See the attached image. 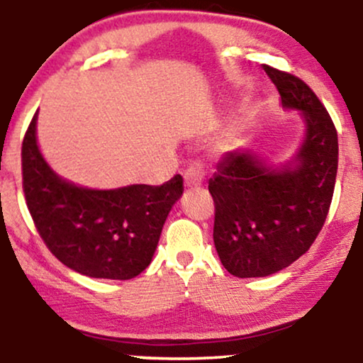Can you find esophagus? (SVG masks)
Returning <instances> with one entry per match:
<instances>
[{
    "label": "esophagus",
    "instance_id": "esophagus-1",
    "mask_svg": "<svg viewBox=\"0 0 363 363\" xmlns=\"http://www.w3.org/2000/svg\"><path fill=\"white\" fill-rule=\"evenodd\" d=\"M203 179H205V167H203V164H199V162H194V164H191L189 167L186 169L184 182L187 187L199 186L203 182Z\"/></svg>",
    "mask_w": 363,
    "mask_h": 363
}]
</instances>
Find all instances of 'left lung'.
<instances>
[{"instance_id": "1", "label": "left lung", "mask_w": 363, "mask_h": 363, "mask_svg": "<svg viewBox=\"0 0 363 363\" xmlns=\"http://www.w3.org/2000/svg\"><path fill=\"white\" fill-rule=\"evenodd\" d=\"M262 68L283 106L302 111L307 135L294 169H268L251 152H228L208 182L216 252L239 278L268 277L309 251L326 222L338 170V133L318 95L295 74Z\"/></svg>"}]
</instances>
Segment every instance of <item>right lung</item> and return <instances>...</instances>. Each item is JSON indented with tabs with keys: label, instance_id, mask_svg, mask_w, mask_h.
I'll list each match as a JSON object with an SVG mask.
<instances>
[{
	"label": "right lung",
	"instance_id": "right-lung-1",
	"mask_svg": "<svg viewBox=\"0 0 363 363\" xmlns=\"http://www.w3.org/2000/svg\"><path fill=\"white\" fill-rule=\"evenodd\" d=\"M35 121L37 112L23 136L22 186L40 239L62 264L85 277H138L152 261L170 208L184 193L182 177L112 191L77 187L45 164Z\"/></svg>",
	"mask_w": 363,
	"mask_h": 363
}]
</instances>
